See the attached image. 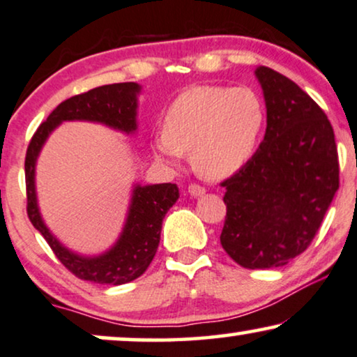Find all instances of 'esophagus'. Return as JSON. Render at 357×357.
I'll list each match as a JSON object with an SVG mask.
<instances>
[{
	"instance_id": "esophagus-1",
	"label": "esophagus",
	"mask_w": 357,
	"mask_h": 357,
	"mask_svg": "<svg viewBox=\"0 0 357 357\" xmlns=\"http://www.w3.org/2000/svg\"><path fill=\"white\" fill-rule=\"evenodd\" d=\"M188 192L191 194V196L197 197V196H202V194H206V188L201 186V184H196V183H191L188 188Z\"/></svg>"
}]
</instances>
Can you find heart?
Wrapping results in <instances>:
<instances>
[{
    "mask_svg": "<svg viewBox=\"0 0 357 357\" xmlns=\"http://www.w3.org/2000/svg\"><path fill=\"white\" fill-rule=\"evenodd\" d=\"M264 123L266 109L255 89L194 86L169 104L153 150L173 163L191 151L194 169L217 181L238 173L253 158Z\"/></svg>",
    "mask_w": 357,
    "mask_h": 357,
    "instance_id": "1",
    "label": "heart"
}]
</instances>
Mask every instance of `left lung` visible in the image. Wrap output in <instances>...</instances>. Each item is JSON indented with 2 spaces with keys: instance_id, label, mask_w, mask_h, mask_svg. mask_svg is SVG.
Wrapping results in <instances>:
<instances>
[{
  "instance_id": "left-lung-1",
  "label": "left lung",
  "mask_w": 357,
  "mask_h": 357,
  "mask_svg": "<svg viewBox=\"0 0 357 357\" xmlns=\"http://www.w3.org/2000/svg\"><path fill=\"white\" fill-rule=\"evenodd\" d=\"M264 93V140L220 183L227 206L220 243L246 269L279 268L315 238L340 188L335 132L321 107L292 79L256 68Z\"/></svg>"
}]
</instances>
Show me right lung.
Instances as JSON below:
<instances>
[{"label": "right lung", "mask_w": 357, "mask_h": 357, "mask_svg": "<svg viewBox=\"0 0 357 357\" xmlns=\"http://www.w3.org/2000/svg\"><path fill=\"white\" fill-rule=\"evenodd\" d=\"M137 83H116L99 86L60 102L45 122H42L32 135L26 153V194L27 217L34 228L40 231L56 258L71 274L83 281L109 286H121L140 278L149 268L160 243L161 223L166 212L178 201L176 184L163 183L151 186H135L126 227L121 238L107 253L96 258L71 253L59 243L40 218L37 207L34 174L36 160L47 137L63 121H91L106 123L114 129L135 132L137 129Z\"/></svg>", "instance_id": "right-lung-1"}]
</instances>
